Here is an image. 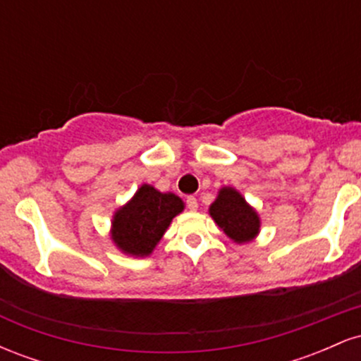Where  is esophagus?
Instances as JSON below:
<instances>
[{
	"label": "esophagus",
	"instance_id": "obj_1",
	"mask_svg": "<svg viewBox=\"0 0 361 361\" xmlns=\"http://www.w3.org/2000/svg\"><path fill=\"white\" fill-rule=\"evenodd\" d=\"M186 205H188V209L192 210V212H195V210L198 209L197 198H195V197H188V198H186Z\"/></svg>",
	"mask_w": 361,
	"mask_h": 361
}]
</instances>
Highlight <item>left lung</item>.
<instances>
[{
	"label": "left lung",
	"instance_id": "8db88e82",
	"mask_svg": "<svg viewBox=\"0 0 361 361\" xmlns=\"http://www.w3.org/2000/svg\"><path fill=\"white\" fill-rule=\"evenodd\" d=\"M210 217L231 241L247 244L258 238L261 217L234 186H222L209 207Z\"/></svg>",
	"mask_w": 361,
	"mask_h": 361
}]
</instances>
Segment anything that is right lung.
Instances as JSON below:
<instances>
[{"mask_svg":"<svg viewBox=\"0 0 361 361\" xmlns=\"http://www.w3.org/2000/svg\"><path fill=\"white\" fill-rule=\"evenodd\" d=\"M185 210V202L171 192H159L142 183L132 198L111 215L110 239L114 246L132 258L152 255L169 224Z\"/></svg>","mask_w":361,"mask_h":361,"instance_id":"right-lung-1","label":"right lung"}]
</instances>
